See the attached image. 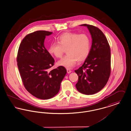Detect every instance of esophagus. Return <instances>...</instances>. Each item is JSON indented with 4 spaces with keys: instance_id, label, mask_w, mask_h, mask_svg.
<instances>
[{
    "instance_id": "34e87169",
    "label": "esophagus",
    "mask_w": 131,
    "mask_h": 131,
    "mask_svg": "<svg viewBox=\"0 0 131 131\" xmlns=\"http://www.w3.org/2000/svg\"><path fill=\"white\" fill-rule=\"evenodd\" d=\"M67 73H68V74H70V73H71V71L70 70V69H67Z\"/></svg>"
}]
</instances>
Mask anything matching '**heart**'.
I'll use <instances>...</instances> for the list:
<instances>
[{
	"label": "heart",
	"mask_w": 131,
	"mask_h": 131,
	"mask_svg": "<svg viewBox=\"0 0 131 131\" xmlns=\"http://www.w3.org/2000/svg\"><path fill=\"white\" fill-rule=\"evenodd\" d=\"M66 50V56L57 62L58 65L72 68L77 61L81 62L87 58L90 50V40L85 34L66 32L57 38V43H52L48 49L50 54L60 58Z\"/></svg>",
	"instance_id": "obj_1"
}]
</instances>
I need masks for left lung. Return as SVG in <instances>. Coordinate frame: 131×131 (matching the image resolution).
Returning a JSON list of instances; mask_svg holds the SVG:
<instances>
[{"instance_id": "8db88e82", "label": "left lung", "mask_w": 131, "mask_h": 131, "mask_svg": "<svg viewBox=\"0 0 131 131\" xmlns=\"http://www.w3.org/2000/svg\"><path fill=\"white\" fill-rule=\"evenodd\" d=\"M92 38L90 52L83 65L75 72L79 76L75 86L80 92L92 95L106 85L111 74V49L105 35L98 27L87 24Z\"/></svg>"}]
</instances>
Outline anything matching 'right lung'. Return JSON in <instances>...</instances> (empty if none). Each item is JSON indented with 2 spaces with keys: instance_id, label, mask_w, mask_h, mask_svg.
I'll return each mask as SVG.
<instances>
[{
  "instance_id": "right-lung-1",
  "label": "right lung",
  "mask_w": 131,
  "mask_h": 131,
  "mask_svg": "<svg viewBox=\"0 0 131 131\" xmlns=\"http://www.w3.org/2000/svg\"><path fill=\"white\" fill-rule=\"evenodd\" d=\"M52 32L39 30L27 35L19 45L17 58L20 75L26 89L35 97L47 100L58 93L66 74L65 67L49 70L54 59L46 50L44 41Z\"/></svg>"
}]
</instances>
